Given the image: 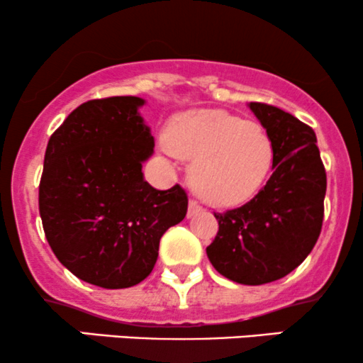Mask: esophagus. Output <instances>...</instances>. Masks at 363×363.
Instances as JSON below:
<instances>
[{"instance_id":"esophagus-1","label":"esophagus","mask_w":363,"mask_h":363,"mask_svg":"<svg viewBox=\"0 0 363 363\" xmlns=\"http://www.w3.org/2000/svg\"><path fill=\"white\" fill-rule=\"evenodd\" d=\"M199 211H203V206L199 205L198 201H196V199H191L189 201V216H193V215H196V213H199Z\"/></svg>"}]
</instances>
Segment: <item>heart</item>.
Here are the masks:
<instances>
[{
	"label": "heart",
	"mask_w": 363,
	"mask_h": 363,
	"mask_svg": "<svg viewBox=\"0 0 363 363\" xmlns=\"http://www.w3.org/2000/svg\"><path fill=\"white\" fill-rule=\"evenodd\" d=\"M174 155L194 160V191L215 206H237L259 191L273 165V145L264 129L223 111L179 116L167 133Z\"/></svg>",
	"instance_id": "1"
}]
</instances>
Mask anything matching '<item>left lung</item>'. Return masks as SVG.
<instances>
[{
  "mask_svg": "<svg viewBox=\"0 0 363 363\" xmlns=\"http://www.w3.org/2000/svg\"><path fill=\"white\" fill-rule=\"evenodd\" d=\"M249 107L272 140L273 174L251 201L215 213L218 234L206 254L228 280L262 285L294 272L318 242L326 170L314 129L274 106Z\"/></svg>",
  "mask_w": 363,
  "mask_h": 363,
  "instance_id": "1",
  "label": "left lung"
}]
</instances>
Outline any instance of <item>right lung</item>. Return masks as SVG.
Returning a JSON list of instances; mask_svg holds the SVG:
<instances>
[{
  "label": "right lung",
  "instance_id": "obj_1",
  "mask_svg": "<svg viewBox=\"0 0 363 363\" xmlns=\"http://www.w3.org/2000/svg\"><path fill=\"white\" fill-rule=\"evenodd\" d=\"M140 97L95 99L49 138L39 184L45 239L65 268L102 289H128L152 273L158 244L182 222L187 194L143 179L152 157Z\"/></svg>",
  "mask_w": 363,
  "mask_h": 363
}]
</instances>
